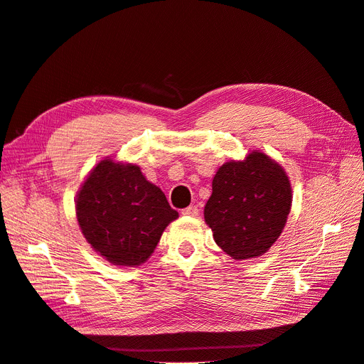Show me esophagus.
<instances>
[{
    "instance_id": "esophagus-1",
    "label": "esophagus",
    "mask_w": 364,
    "mask_h": 364,
    "mask_svg": "<svg viewBox=\"0 0 364 364\" xmlns=\"http://www.w3.org/2000/svg\"><path fill=\"white\" fill-rule=\"evenodd\" d=\"M198 213H199V210L196 205H191V207L181 210L183 216H187V218H195V216H198Z\"/></svg>"
}]
</instances>
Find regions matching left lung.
Returning <instances> with one entry per match:
<instances>
[{
    "label": "left lung",
    "instance_id": "left-lung-1",
    "mask_svg": "<svg viewBox=\"0 0 364 364\" xmlns=\"http://www.w3.org/2000/svg\"><path fill=\"white\" fill-rule=\"evenodd\" d=\"M204 208L216 245L232 259L258 258L276 243L292 205L291 181L279 161L259 150L223 164Z\"/></svg>",
    "mask_w": 364,
    "mask_h": 364
}]
</instances>
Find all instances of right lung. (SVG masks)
Wrapping results in <instances>:
<instances>
[{"instance_id": "add662e5", "label": "right lung", "mask_w": 364, "mask_h": 364, "mask_svg": "<svg viewBox=\"0 0 364 364\" xmlns=\"http://www.w3.org/2000/svg\"><path fill=\"white\" fill-rule=\"evenodd\" d=\"M82 235L117 267H138L151 257L165 228L178 218L160 187L136 164L105 157L80 184L75 199Z\"/></svg>"}]
</instances>
